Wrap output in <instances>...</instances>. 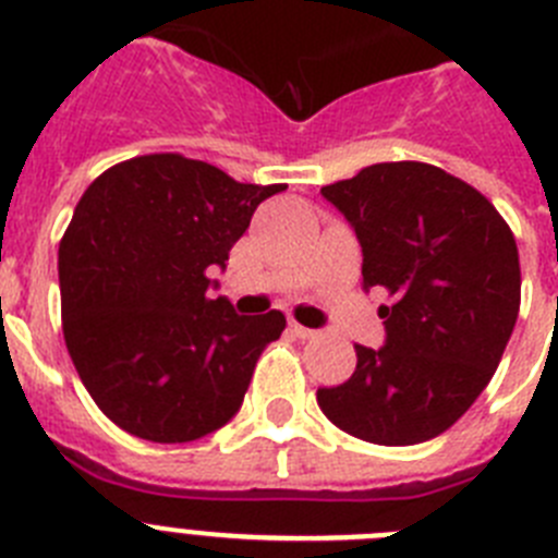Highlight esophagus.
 <instances>
[{
    "instance_id": "34e87169",
    "label": "esophagus",
    "mask_w": 558,
    "mask_h": 558,
    "mask_svg": "<svg viewBox=\"0 0 558 558\" xmlns=\"http://www.w3.org/2000/svg\"><path fill=\"white\" fill-rule=\"evenodd\" d=\"M290 332L295 335V338H302V340H307V338H315V329H310V327H302V324L299 322H290Z\"/></svg>"
}]
</instances>
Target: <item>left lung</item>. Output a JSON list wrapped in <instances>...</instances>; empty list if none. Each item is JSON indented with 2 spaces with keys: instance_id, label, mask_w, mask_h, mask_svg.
Returning <instances> with one entry per match:
<instances>
[{
  "instance_id": "obj_1",
  "label": "left lung",
  "mask_w": 558,
  "mask_h": 558,
  "mask_svg": "<svg viewBox=\"0 0 558 558\" xmlns=\"http://www.w3.org/2000/svg\"><path fill=\"white\" fill-rule=\"evenodd\" d=\"M383 288L386 347H354V374L318 388L332 425L408 447L450 430L489 386L520 313L514 234L486 195L425 161H383L322 186Z\"/></svg>"
}]
</instances>
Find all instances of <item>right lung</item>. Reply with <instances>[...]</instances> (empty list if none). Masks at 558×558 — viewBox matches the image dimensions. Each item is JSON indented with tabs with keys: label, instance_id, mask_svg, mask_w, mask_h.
<instances>
[{
	"label": "right lung",
	"instance_id": "obj_1",
	"mask_svg": "<svg viewBox=\"0 0 558 558\" xmlns=\"http://www.w3.org/2000/svg\"><path fill=\"white\" fill-rule=\"evenodd\" d=\"M284 186L240 184L181 153L120 161L88 184L58 248L63 338L113 425L184 445L240 411L284 315H236L209 299V274Z\"/></svg>",
	"mask_w": 558,
	"mask_h": 558
}]
</instances>
